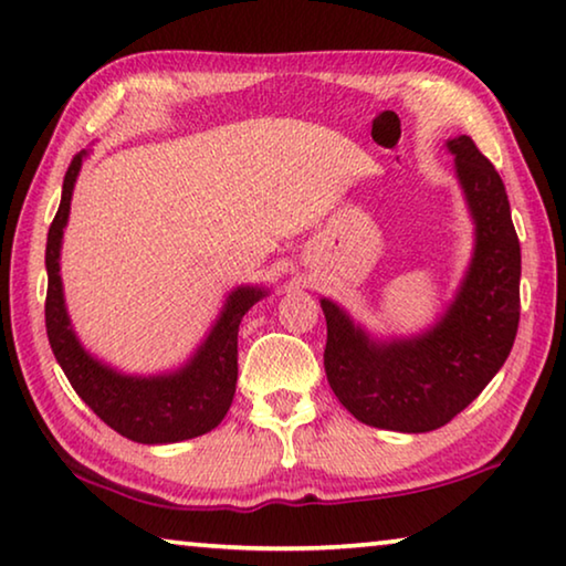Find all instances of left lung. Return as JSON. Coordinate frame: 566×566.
<instances>
[{"label": "left lung", "mask_w": 566, "mask_h": 566, "mask_svg": "<svg viewBox=\"0 0 566 566\" xmlns=\"http://www.w3.org/2000/svg\"><path fill=\"white\" fill-rule=\"evenodd\" d=\"M475 243L450 305L417 335H370L323 297L325 374L358 421L391 432H432L491 384L516 340L521 247L501 175L465 134L447 139Z\"/></svg>", "instance_id": "8db88e82"}]
</instances>
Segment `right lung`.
<instances>
[{"mask_svg": "<svg viewBox=\"0 0 566 566\" xmlns=\"http://www.w3.org/2000/svg\"><path fill=\"white\" fill-rule=\"evenodd\" d=\"M86 157L88 149L78 151L67 167L61 208L48 231L45 327L50 348L75 394L114 432L142 444L192 440L216 429L231 409L239 378V325L269 290L259 284L235 286L192 356L165 374H124L88 353L73 331L61 280L63 233L71 216L75 180Z\"/></svg>", "mask_w": 566, "mask_h": 566, "instance_id": "add662e5", "label": "right lung"}]
</instances>
